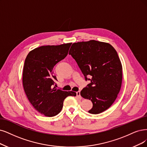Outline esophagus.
<instances>
[{
	"mask_svg": "<svg viewBox=\"0 0 147 147\" xmlns=\"http://www.w3.org/2000/svg\"><path fill=\"white\" fill-rule=\"evenodd\" d=\"M76 95H77L78 97H81V96H80V91H77L76 92Z\"/></svg>",
	"mask_w": 147,
	"mask_h": 147,
	"instance_id": "1",
	"label": "esophagus"
}]
</instances>
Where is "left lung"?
<instances>
[{"instance_id": "obj_1", "label": "left lung", "mask_w": 147, "mask_h": 147, "mask_svg": "<svg viewBox=\"0 0 147 147\" xmlns=\"http://www.w3.org/2000/svg\"><path fill=\"white\" fill-rule=\"evenodd\" d=\"M69 54L85 80L91 81L80 91L82 97L93 103L88 112L99 114L109 108L117 98L122 81V63L115 49L108 43L91 40L73 43Z\"/></svg>"}]
</instances>
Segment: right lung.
I'll return each instance as SVG.
<instances>
[{"mask_svg": "<svg viewBox=\"0 0 147 147\" xmlns=\"http://www.w3.org/2000/svg\"><path fill=\"white\" fill-rule=\"evenodd\" d=\"M71 43L41 46L30 51L25 59L22 76L24 91L31 105L45 116L57 115L62 109L65 99L76 96L74 91L58 90L54 86L57 79L53 69L67 56Z\"/></svg>", "mask_w": 147, "mask_h": 147, "instance_id": "obj_1", "label": "right lung"}]
</instances>
